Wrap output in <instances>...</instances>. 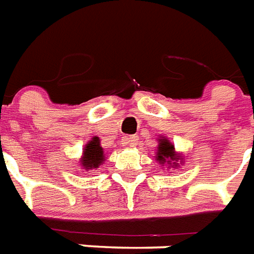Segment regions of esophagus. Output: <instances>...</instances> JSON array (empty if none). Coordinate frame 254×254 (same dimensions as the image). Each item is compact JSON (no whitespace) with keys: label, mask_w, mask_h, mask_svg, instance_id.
<instances>
[{"label":"esophagus","mask_w":254,"mask_h":254,"mask_svg":"<svg viewBox=\"0 0 254 254\" xmlns=\"http://www.w3.org/2000/svg\"><path fill=\"white\" fill-rule=\"evenodd\" d=\"M126 144H128L129 147H135L137 144V136L136 135H132V136H128L126 139Z\"/></svg>","instance_id":"esophagus-1"}]
</instances>
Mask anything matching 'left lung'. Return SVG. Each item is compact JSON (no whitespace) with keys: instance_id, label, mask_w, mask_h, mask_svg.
Listing matches in <instances>:
<instances>
[{"instance_id":"left-lung-1","label":"left lung","mask_w":254,"mask_h":254,"mask_svg":"<svg viewBox=\"0 0 254 254\" xmlns=\"http://www.w3.org/2000/svg\"><path fill=\"white\" fill-rule=\"evenodd\" d=\"M157 149H159V151H157L156 155H157V160L160 161V164L166 162V160H168V164L170 162V160H172V161H173V160L177 161L176 152H174V147L166 139H160V144L159 147H157ZM174 164H176V162H174Z\"/></svg>"}]
</instances>
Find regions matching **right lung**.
<instances>
[{"instance_id": "add662e5", "label": "right lung", "mask_w": 254, "mask_h": 254, "mask_svg": "<svg viewBox=\"0 0 254 254\" xmlns=\"http://www.w3.org/2000/svg\"><path fill=\"white\" fill-rule=\"evenodd\" d=\"M102 161H105V156H103L102 147L99 145V139L93 137L90 143L86 144L85 147L81 165L84 166V169H93V168H98Z\"/></svg>"}]
</instances>
